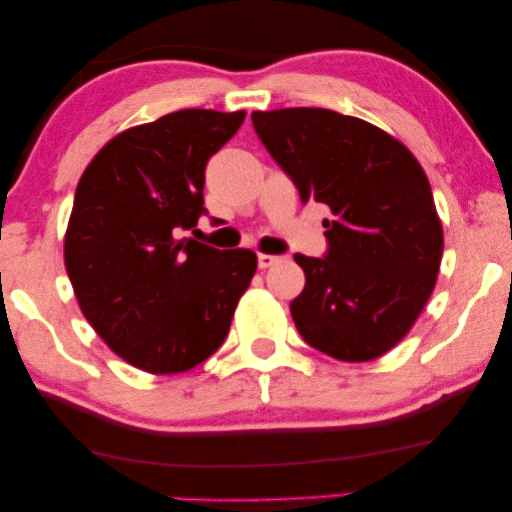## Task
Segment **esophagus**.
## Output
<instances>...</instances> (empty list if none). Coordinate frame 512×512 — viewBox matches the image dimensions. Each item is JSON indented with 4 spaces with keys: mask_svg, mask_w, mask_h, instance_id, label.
I'll list each match as a JSON object with an SVG mask.
<instances>
[{
    "mask_svg": "<svg viewBox=\"0 0 512 512\" xmlns=\"http://www.w3.org/2000/svg\"><path fill=\"white\" fill-rule=\"evenodd\" d=\"M281 261V256H272V254H258V267L261 270H267V267H272Z\"/></svg>",
    "mask_w": 512,
    "mask_h": 512,
    "instance_id": "obj_1",
    "label": "esophagus"
}]
</instances>
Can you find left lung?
<instances>
[{"mask_svg":"<svg viewBox=\"0 0 512 512\" xmlns=\"http://www.w3.org/2000/svg\"><path fill=\"white\" fill-rule=\"evenodd\" d=\"M251 122L301 201L331 211L324 256L295 254L306 274L290 304L299 335L349 363L383 356L420 317L440 270L424 170L399 140L329 108L256 111Z\"/></svg>","mask_w":512,"mask_h":512,"instance_id":"obj_1","label":"left lung"}]
</instances>
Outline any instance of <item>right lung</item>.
Here are the masks:
<instances>
[{"mask_svg":"<svg viewBox=\"0 0 512 512\" xmlns=\"http://www.w3.org/2000/svg\"><path fill=\"white\" fill-rule=\"evenodd\" d=\"M245 111L186 108L115 136L74 195L65 270L92 329L138 370L177 374L213 356L256 272L251 249L195 233L204 172Z\"/></svg>","mask_w":512,"mask_h":512,"instance_id":"right-lung-1","label":"right lung"}]
</instances>
